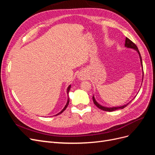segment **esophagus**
Here are the masks:
<instances>
[{
    "label": "esophagus",
    "mask_w": 155,
    "mask_h": 155,
    "mask_svg": "<svg viewBox=\"0 0 155 155\" xmlns=\"http://www.w3.org/2000/svg\"><path fill=\"white\" fill-rule=\"evenodd\" d=\"M78 78H80L81 79H82V78H83V77H82V75H79V76H78Z\"/></svg>",
    "instance_id": "esophagus-1"
}]
</instances>
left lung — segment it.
Listing matches in <instances>:
<instances>
[{
    "label": "left lung",
    "mask_w": 155,
    "mask_h": 155,
    "mask_svg": "<svg viewBox=\"0 0 155 155\" xmlns=\"http://www.w3.org/2000/svg\"><path fill=\"white\" fill-rule=\"evenodd\" d=\"M125 46L127 47V48H132L133 49H135L136 51H137V52L139 54V56H140V62H141V65H142V69H143V65H142V57H141V55H140V53L139 52V50L137 48V46H136V44L133 43L131 40H129L128 38H126V42H125ZM93 102L94 104V105L97 107H98L99 109H102V110L103 111H115V110H117V109H124L125 107H126L127 105L129 104H127L126 105H124V106H120V107H104V106H102L101 105H100L96 101L95 99H94V95L93 97Z\"/></svg>",
    "instance_id": "1"
}]
</instances>
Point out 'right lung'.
Here are the masks:
<instances>
[{"instance_id":"add662e5","label":"right lung","mask_w":155,"mask_h":155,"mask_svg":"<svg viewBox=\"0 0 155 155\" xmlns=\"http://www.w3.org/2000/svg\"><path fill=\"white\" fill-rule=\"evenodd\" d=\"M70 88H71V85H69V86H68V89H67V93H68H68H69V90H70ZM69 102V97H68V102H67V103H66V106H65V107H64V109H62V110L61 112H60L59 113H58L57 114H56V115H58V114H61L63 111H65V109H66L67 108V107H68V106Z\"/></svg>"}]
</instances>
